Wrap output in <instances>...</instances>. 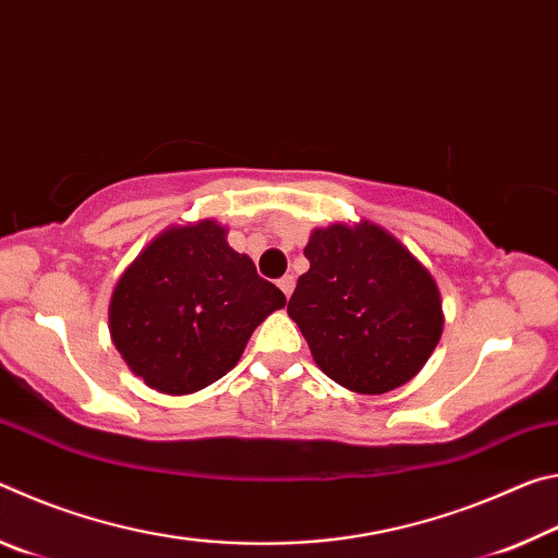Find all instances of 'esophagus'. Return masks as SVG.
Here are the masks:
<instances>
[{
    "label": "esophagus",
    "mask_w": 558,
    "mask_h": 558,
    "mask_svg": "<svg viewBox=\"0 0 558 558\" xmlns=\"http://www.w3.org/2000/svg\"><path fill=\"white\" fill-rule=\"evenodd\" d=\"M278 288L286 292V298H290L292 295V288H295V278L292 276H282L280 280H278Z\"/></svg>",
    "instance_id": "34e87169"
}]
</instances>
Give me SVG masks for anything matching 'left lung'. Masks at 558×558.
<instances>
[{"instance_id": "left-lung-1", "label": "left lung", "mask_w": 558, "mask_h": 558, "mask_svg": "<svg viewBox=\"0 0 558 558\" xmlns=\"http://www.w3.org/2000/svg\"><path fill=\"white\" fill-rule=\"evenodd\" d=\"M305 258L310 270L288 315L319 369L356 393H386L413 379L442 332L430 272L369 221L317 229Z\"/></svg>"}]
</instances>
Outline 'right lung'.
<instances>
[{
  "mask_svg": "<svg viewBox=\"0 0 558 558\" xmlns=\"http://www.w3.org/2000/svg\"><path fill=\"white\" fill-rule=\"evenodd\" d=\"M286 295L226 243L216 221L169 229L140 253L110 302L125 364L162 393H194L233 369Z\"/></svg>",
  "mask_w": 558,
  "mask_h": 558,
  "instance_id": "1",
  "label": "right lung"
}]
</instances>
